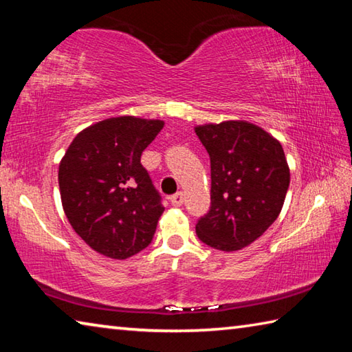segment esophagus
I'll return each mask as SVG.
<instances>
[{
	"mask_svg": "<svg viewBox=\"0 0 352 352\" xmlns=\"http://www.w3.org/2000/svg\"><path fill=\"white\" fill-rule=\"evenodd\" d=\"M183 201H184L183 192H177V194H174V195H172V197H170V204L174 205V206H182Z\"/></svg>",
	"mask_w": 352,
	"mask_h": 352,
	"instance_id": "obj_1",
	"label": "esophagus"
}]
</instances>
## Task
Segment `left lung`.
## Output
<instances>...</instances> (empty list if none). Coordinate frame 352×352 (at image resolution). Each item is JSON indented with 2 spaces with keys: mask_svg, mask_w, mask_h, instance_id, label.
<instances>
[{
  "mask_svg": "<svg viewBox=\"0 0 352 352\" xmlns=\"http://www.w3.org/2000/svg\"><path fill=\"white\" fill-rule=\"evenodd\" d=\"M194 130L211 162V208L195 225V233L220 252L245 248L283 210L290 170L281 142L247 121Z\"/></svg>",
  "mask_w": 352,
  "mask_h": 352,
  "instance_id": "8db88e82",
  "label": "left lung"
}]
</instances>
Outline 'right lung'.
I'll list each match as a JSON object with an SVG mask.
<instances>
[{
	"instance_id": "obj_1",
	"label": "right lung",
	"mask_w": 352,
	"mask_h": 352,
	"mask_svg": "<svg viewBox=\"0 0 352 352\" xmlns=\"http://www.w3.org/2000/svg\"><path fill=\"white\" fill-rule=\"evenodd\" d=\"M164 122L118 116L77 133L58 164L62 206L73 230L111 259L140 253L164 208L141 164V153Z\"/></svg>"
}]
</instances>
